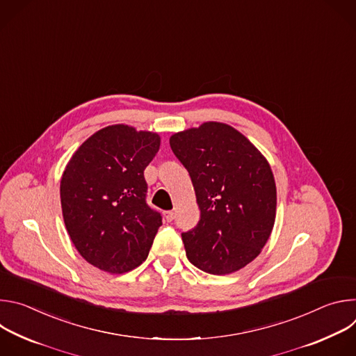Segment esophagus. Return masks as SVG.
<instances>
[{
    "instance_id": "obj_1",
    "label": "esophagus",
    "mask_w": 356,
    "mask_h": 356,
    "mask_svg": "<svg viewBox=\"0 0 356 356\" xmlns=\"http://www.w3.org/2000/svg\"><path fill=\"white\" fill-rule=\"evenodd\" d=\"M163 217H165V220H166L168 222H172L173 218H175V213H173V211H165V213H163Z\"/></svg>"
}]
</instances>
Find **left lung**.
<instances>
[{"mask_svg":"<svg viewBox=\"0 0 356 356\" xmlns=\"http://www.w3.org/2000/svg\"><path fill=\"white\" fill-rule=\"evenodd\" d=\"M187 169L200 209L181 234L187 259L210 275L234 273L255 259L276 218V183L266 158L222 122H204L170 136Z\"/></svg>","mask_w":356,"mask_h":356,"instance_id":"obj_1","label":"left lung"}]
</instances>
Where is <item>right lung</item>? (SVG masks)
Returning a JSON list of instances; mask_svg holds the SVG:
<instances>
[{
  "label": "right lung",
  "mask_w": 356,
  "mask_h": 356,
  "mask_svg": "<svg viewBox=\"0 0 356 356\" xmlns=\"http://www.w3.org/2000/svg\"><path fill=\"white\" fill-rule=\"evenodd\" d=\"M161 136L124 124L92 134L74 152L60 180L66 229L80 255L113 275L146 261L162 225L146 204L145 168Z\"/></svg>",
  "instance_id": "right-lung-1"
}]
</instances>
